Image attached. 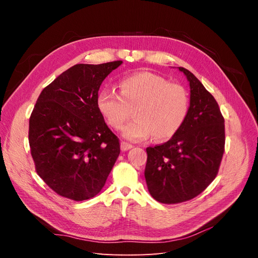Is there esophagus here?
Wrapping results in <instances>:
<instances>
[{
    "label": "esophagus",
    "mask_w": 258,
    "mask_h": 258,
    "mask_svg": "<svg viewBox=\"0 0 258 258\" xmlns=\"http://www.w3.org/2000/svg\"><path fill=\"white\" fill-rule=\"evenodd\" d=\"M132 147H134V145L129 144V143L124 142V141H122V142L120 143V148H121V151H123V152H126V151L130 150V148H132Z\"/></svg>",
    "instance_id": "obj_1"
}]
</instances>
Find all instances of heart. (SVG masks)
Masks as SVG:
<instances>
[{
  "label": "heart",
  "instance_id": "obj_1",
  "mask_svg": "<svg viewBox=\"0 0 258 258\" xmlns=\"http://www.w3.org/2000/svg\"><path fill=\"white\" fill-rule=\"evenodd\" d=\"M119 89V93L101 90L97 104L114 129L122 128L135 110L136 119L123 128V137L131 141H142L152 135L156 140L173 137L188 114V91L160 75L141 72L127 76L120 81Z\"/></svg>",
  "mask_w": 258,
  "mask_h": 258
}]
</instances>
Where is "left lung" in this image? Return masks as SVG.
<instances>
[{"instance_id":"1","label":"left lung","mask_w":258,"mask_h":258,"mask_svg":"<svg viewBox=\"0 0 258 258\" xmlns=\"http://www.w3.org/2000/svg\"><path fill=\"white\" fill-rule=\"evenodd\" d=\"M186 119L168 142L146 148L144 175L152 197L175 205L197 197L213 182L225 152V120L214 97L188 70Z\"/></svg>"}]
</instances>
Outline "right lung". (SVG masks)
I'll list each match as a JSON object with an SVG mask.
<instances>
[{"label":"right lung","instance_id":"right-lung-1","mask_svg":"<svg viewBox=\"0 0 258 258\" xmlns=\"http://www.w3.org/2000/svg\"><path fill=\"white\" fill-rule=\"evenodd\" d=\"M122 61L75 64L43 89L29 120L36 173L59 196L95 197L120 153L98 108L100 86Z\"/></svg>","mask_w":258,"mask_h":258}]
</instances>
